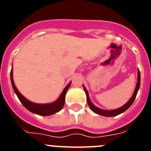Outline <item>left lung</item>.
I'll return each instance as SVG.
<instances>
[{
    "instance_id": "1",
    "label": "left lung",
    "mask_w": 151,
    "mask_h": 151,
    "mask_svg": "<svg viewBox=\"0 0 151 151\" xmlns=\"http://www.w3.org/2000/svg\"><path fill=\"white\" fill-rule=\"evenodd\" d=\"M140 82H141V75H140V71L138 70V82H137V84H136V87L135 89H134V91L133 93L132 97H131V99L128 101L125 105H123L121 107L118 108V109H116V110H102V109H100V108L97 107L96 106H94L92 102L91 101L90 98H89L88 95V92L87 89L85 88V87L83 85V88L85 91V94H86V97H87V102L88 104L89 107L91 108V110L94 113H97V114H99L101 116H115L119 115L120 113H124L126 110H128L129 107L131 106V105L132 104L133 102H134V99H135L136 95L138 94V89L140 88Z\"/></svg>"
}]
</instances>
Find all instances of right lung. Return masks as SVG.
<instances>
[{"mask_svg": "<svg viewBox=\"0 0 151 151\" xmlns=\"http://www.w3.org/2000/svg\"><path fill=\"white\" fill-rule=\"evenodd\" d=\"M10 79H11L12 86H13L14 92L18 97L19 100L22 104V105L30 112L40 116H50L61 110V109L63 107L64 104H65V97H66V92H67L69 86L71 85V82H70L66 85V88L63 89L59 98L54 102L50 103V104H39L31 102L30 101L26 99V97H23L21 94L20 92L17 90L13 79V67H12L11 72H10Z\"/></svg>", "mask_w": 151, "mask_h": 151, "instance_id": "obj_1", "label": "right lung"}]
</instances>
